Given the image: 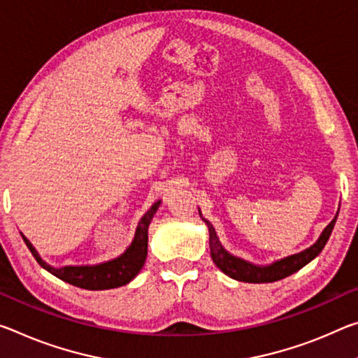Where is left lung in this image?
I'll return each instance as SVG.
<instances>
[{
	"instance_id": "obj_1",
	"label": "left lung",
	"mask_w": 358,
	"mask_h": 358,
	"mask_svg": "<svg viewBox=\"0 0 358 358\" xmlns=\"http://www.w3.org/2000/svg\"><path fill=\"white\" fill-rule=\"evenodd\" d=\"M336 218H338V213L336 217L331 220V223L323 229L319 241H317L312 247H309L308 250L292 255V257L283 258L274 264L266 266V268L253 266L250 263H247V261L232 257V255L226 252L224 248L221 247L217 234H215L213 226L206 220V223L208 226V234H210V255H212L213 263L217 264L226 275L232 277V279L241 280V282H248V283L277 282L280 279H285V277L292 275L293 272L301 269L303 266L310 263V261L323 250L325 243L328 242V239H330L334 223H336Z\"/></svg>"
}]
</instances>
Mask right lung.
<instances>
[{
  "mask_svg": "<svg viewBox=\"0 0 358 358\" xmlns=\"http://www.w3.org/2000/svg\"><path fill=\"white\" fill-rule=\"evenodd\" d=\"M159 203L161 201L156 202L140 220L132 245L119 258L97 266H65V268L55 269L39 258V255L25 236L22 237H24L28 250L33 253L39 266H43L52 275L59 277L60 280L84 288V290H110V288L126 285L143 268L146 253H148V226L155 217Z\"/></svg>",
  "mask_w": 358,
  "mask_h": 358,
  "instance_id": "right-lung-1",
  "label": "right lung"
}]
</instances>
